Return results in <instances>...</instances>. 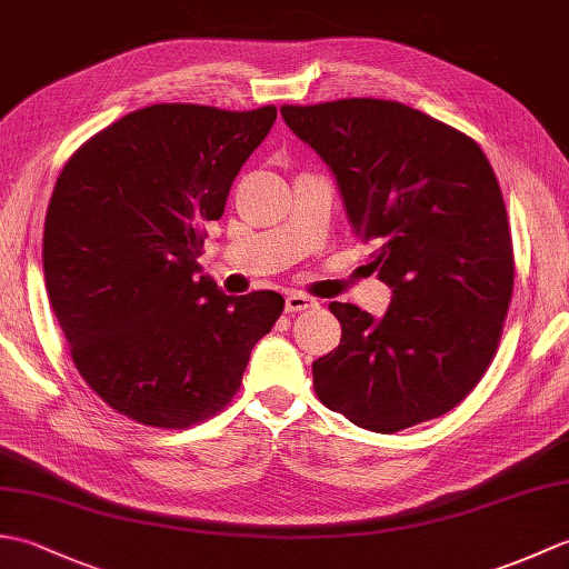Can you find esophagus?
<instances>
[{
    "instance_id": "obj_1",
    "label": "esophagus",
    "mask_w": 569,
    "mask_h": 569,
    "mask_svg": "<svg viewBox=\"0 0 569 569\" xmlns=\"http://www.w3.org/2000/svg\"><path fill=\"white\" fill-rule=\"evenodd\" d=\"M316 306V300L303 296V293H288L286 296V312H300L306 308H312Z\"/></svg>"
}]
</instances>
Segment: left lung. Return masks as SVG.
Returning a JSON list of instances; mask_svg holds the SVG:
<instances>
[{
	"instance_id": "8db88e82",
	"label": "left lung",
	"mask_w": 569,
	"mask_h": 569,
	"mask_svg": "<svg viewBox=\"0 0 569 569\" xmlns=\"http://www.w3.org/2000/svg\"><path fill=\"white\" fill-rule=\"evenodd\" d=\"M340 190L391 288L381 318L330 303L340 347L312 361L320 401L391 435L452 410L485 377L513 291L499 180L462 131L389 100L281 107Z\"/></svg>"
}]
</instances>
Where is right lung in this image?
I'll return each instance as SVG.
<instances>
[{
    "label": "right lung",
    "mask_w": 569,
    "mask_h": 569,
    "mask_svg": "<svg viewBox=\"0 0 569 569\" xmlns=\"http://www.w3.org/2000/svg\"><path fill=\"white\" fill-rule=\"evenodd\" d=\"M276 107L151 104L102 129L60 171L43 227L48 300L80 377L153 428L222 410L283 310L202 273V224L269 134Z\"/></svg>",
    "instance_id": "add662e5"
}]
</instances>
